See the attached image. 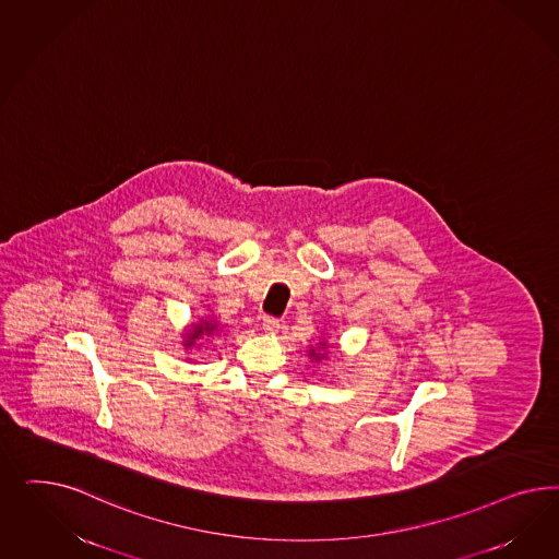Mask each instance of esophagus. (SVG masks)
I'll use <instances>...</instances> for the list:
<instances>
[{
	"label": "esophagus",
	"mask_w": 559,
	"mask_h": 559,
	"mask_svg": "<svg viewBox=\"0 0 559 559\" xmlns=\"http://www.w3.org/2000/svg\"><path fill=\"white\" fill-rule=\"evenodd\" d=\"M262 328H264V332L274 334V332L281 330V320H278V318H272V316H266L264 322H262Z\"/></svg>",
	"instance_id": "obj_1"
}]
</instances>
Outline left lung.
Returning a JSON list of instances; mask_svg holds the SVG:
<instances>
[{
	"label": "left lung",
	"instance_id": "left-lung-1",
	"mask_svg": "<svg viewBox=\"0 0 559 559\" xmlns=\"http://www.w3.org/2000/svg\"><path fill=\"white\" fill-rule=\"evenodd\" d=\"M313 355H316V353H313ZM318 358H320V356H318Z\"/></svg>",
	"mask_w": 559,
	"mask_h": 559
}]
</instances>
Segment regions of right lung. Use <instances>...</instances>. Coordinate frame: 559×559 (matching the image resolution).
Returning a JSON list of instances; mask_svg holds the SVG:
<instances>
[{"mask_svg": "<svg viewBox=\"0 0 559 559\" xmlns=\"http://www.w3.org/2000/svg\"><path fill=\"white\" fill-rule=\"evenodd\" d=\"M215 328H217V325H213V323H206V325H199V328H194V330L188 334V346H190V344H194V338H199L203 332H209V334H211Z\"/></svg>", "mask_w": 559, "mask_h": 559, "instance_id": "right-lung-1", "label": "right lung"}]
</instances>
